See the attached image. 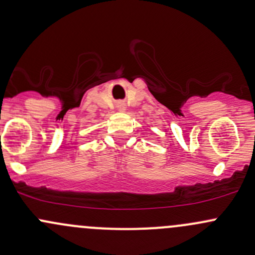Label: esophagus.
<instances>
[{
    "mask_svg": "<svg viewBox=\"0 0 255 255\" xmlns=\"http://www.w3.org/2000/svg\"><path fill=\"white\" fill-rule=\"evenodd\" d=\"M118 107H119L120 111H124V109H125V107H124V105H123V103H119V106H118Z\"/></svg>",
    "mask_w": 255,
    "mask_h": 255,
    "instance_id": "1",
    "label": "esophagus"
}]
</instances>
